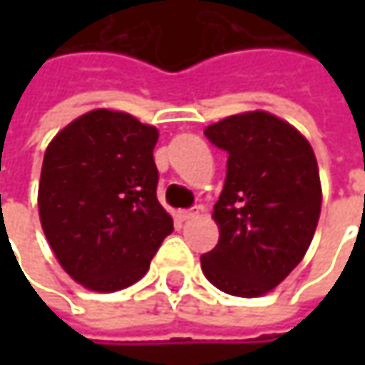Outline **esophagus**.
<instances>
[{
    "instance_id": "obj_1",
    "label": "esophagus",
    "mask_w": 365,
    "mask_h": 365,
    "mask_svg": "<svg viewBox=\"0 0 365 365\" xmlns=\"http://www.w3.org/2000/svg\"><path fill=\"white\" fill-rule=\"evenodd\" d=\"M201 207H190V209H185V211H178V219L180 221H189V219H195L199 215Z\"/></svg>"
}]
</instances>
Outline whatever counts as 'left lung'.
Masks as SVG:
<instances>
[{"mask_svg": "<svg viewBox=\"0 0 365 365\" xmlns=\"http://www.w3.org/2000/svg\"><path fill=\"white\" fill-rule=\"evenodd\" d=\"M205 135L227 152V175L213 207L219 242L201 256V268L227 294L262 297L297 268L315 235V152L299 130L266 111L230 115Z\"/></svg>", "mask_w": 365, "mask_h": 365, "instance_id": "left-lung-1", "label": "left lung"}]
</instances>
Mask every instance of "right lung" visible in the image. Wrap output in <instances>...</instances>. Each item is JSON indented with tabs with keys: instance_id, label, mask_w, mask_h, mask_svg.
Listing matches in <instances>:
<instances>
[{
	"instance_id": "1",
	"label": "right lung",
	"mask_w": 365,
	"mask_h": 365,
	"mask_svg": "<svg viewBox=\"0 0 365 365\" xmlns=\"http://www.w3.org/2000/svg\"><path fill=\"white\" fill-rule=\"evenodd\" d=\"M156 142L154 125L95 109L46 148L40 223L61 266L89 290L115 292L138 282L175 230L156 197Z\"/></svg>"
}]
</instances>
